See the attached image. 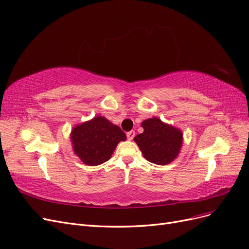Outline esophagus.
<instances>
[{
	"label": "esophagus",
	"mask_w": 249,
	"mask_h": 249,
	"mask_svg": "<svg viewBox=\"0 0 249 249\" xmlns=\"http://www.w3.org/2000/svg\"><path fill=\"white\" fill-rule=\"evenodd\" d=\"M126 137H127V139H129V140H132V139L135 137V132H134V131L127 132V133H126Z\"/></svg>",
	"instance_id": "34e87169"
}]
</instances>
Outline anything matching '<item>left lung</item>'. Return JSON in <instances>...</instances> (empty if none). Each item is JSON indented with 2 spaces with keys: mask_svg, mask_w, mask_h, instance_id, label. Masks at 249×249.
Returning <instances> with one entry per match:
<instances>
[{
  "mask_svg": "<svg viewBox=\"0 0 249 249\" xmlns=\"http://www.w3.org/2000/svg\"><path fill=\"white\" fill-rule=\"evenodd\" d=\"M142 126L144 131L134 140L147 161L166 165L176 159L183 142L182 132L156 117L144 120Z\"/></svg>",
  "mask_w": 249,
  "mask_h": 249,
  "instance_id": "8db88e82",
  "label": "left lung"
}]
</instances>
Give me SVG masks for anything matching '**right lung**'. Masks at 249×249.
Returning <instances> with one entry per match:
<instances>
[{
	"mask_svg": "<svg viewBox=\"0 0 249 249\" xmlns=\"http://www.w3.org/2000/svg\"><path fill=\"white\" fill-rule=\"evenodd\" d=\"M125 139V134L119 126L102 116L77 125L71 132L74 153L89 166L108 161L118 142Z\"/></svg>",
	"mask_w": 249,
	"mask_h": 249,
	"instance_id": "obj_1",
	"label": "right lung"
}]
</instances>
